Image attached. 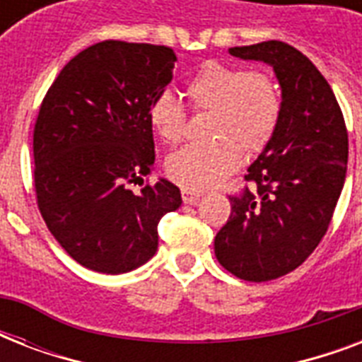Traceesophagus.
<instances>
[{
  "label": "esophagus",
  "mask_w": 362,
  "mask_h": 362,
  "mask_svg": "<svg viewBox=\"0 0 362 362\" xmlns=\"http://www.w3.org/2000/svg\"><path fill=\"white\" fill-rule=\"evenodd\" d=\"M201 195H203V193L199 192V189H187V187H182V199H184V203L195 204Z\"/></svg>",
  "instance_id": "esophagus-1"
}]
</instances>
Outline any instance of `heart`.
Instances as JSON below:
<instances>
[{
  "label": "heart",
  "mask_w": 362,
  "mask_h": 362,
  "mask_svg": "<svg viewBox=\"0 0 362 362\" xmlns=\"http://www.w3.org/2000/svg\"><path fill=\"white\" fill-rule=\"evenodd\" d=\"M186 95L195 112H212L206 124L210 141L182 148L167 161L170 178L187 189L218 186L240 165L242 153L263 152L284 110L281 90L269 73L216 59L204 62L187 78ZM148 120L167 144H178L187 133L186 110L169 92L152 99Z\"/></svg>",
  "instance_id": "heart-1"
}]
</instances>
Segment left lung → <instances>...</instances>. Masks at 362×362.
Returning <instances> with one entry per match:
<instances>
[{"instance_id":"left-lung-1","label":"left lung","mask_w":362,"mask_h":362,"mask_svg":"<svg viewBox=\"0 0 362 362\" xmlns=\"http://www.w3.org/2000/svg\"><path fill=\"white\" fill-rule=\"evenodd\" d=\"M229 52L272 65L284 110L244 176L252 187L229 195L214 252L240 280L269 281L300 267L325 237L346 180L348 129L325 76L295 47L264 41Z\"/></svg>"}]
</instances>
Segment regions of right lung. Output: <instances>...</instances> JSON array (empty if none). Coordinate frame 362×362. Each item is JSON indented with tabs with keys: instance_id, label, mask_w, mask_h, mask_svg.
Wrapping results in <instances>:
<instances>
[{
	"instance_id": "obj_1",
	"label": "right lung",
	"mask_w": 362,
	"mask_h": 362,
	"mask_svg": "<svg viewBox=\"0 0 362 362\" xmlns=\"http://www.w3.org/2000/svg\"><path fill=\"white\" fill-rule=\"evenodd\" d=\"M173 48L95 42L48 88L33 129V186L48 231L76 263L103 274L141 267L158 250V223L182 204L153 170L148 107L173 81Z\"/></svg>"
}]
</instances>
